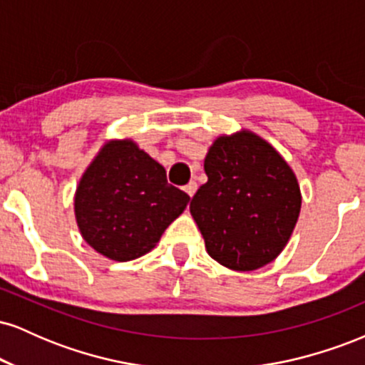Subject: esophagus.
I'll list each match as a JSON object with an SVG mask.
<instances>
[{
  "label": "esophagus",
  "instance_id": "1",
  "mask_svg": "<svg viewBox=\"0 0 365 365\" xmlns=\"http://www.w3.org/2000/svg\"><path fill=\"white\" fill-rule=\"evenodd\" d=\"M183 190H185L187 192V194L188 195H194L195 194V190H197V183L195 182H188L187 183V185L185 187H183Z\"/></svg>",
  "mask_w": 365,
  "mask_h": 365
}]
</instances>
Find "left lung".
Listing matches in <instances>:
<instances>
[{
    "instance_id": "1",
    "label": "left lung",
    "mask_w": 365,
    "mask_h": 365,
    "mask_svg": "<svg viewBox=\"0 0 365 365\" xmlns=\"http://www.w3.org/2000/svg\"><path fill=\"white\" fill-rule=\"evenodd\" d=\"M207 182L190 215L221 266L254 271L274 261L290 240L302 195L288 163L249 130L221 135L204 159Z\"/></svg>"
}]
</instances>
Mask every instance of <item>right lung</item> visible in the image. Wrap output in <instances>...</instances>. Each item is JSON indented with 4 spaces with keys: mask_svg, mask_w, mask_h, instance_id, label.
Masks as SVG:
<instances>
[{
    "mask_svg": "<svg viewBox=\"0 0 365 365\" xmlns=\"http://www.w3.org/2000/svg\"><path fill=\"white\" fill-rule=\"evenodd\" d=\"M188 197L170 185L166 171L133 140H110L92 159L75 192L83 240L111 261L153 250L182 215Z\"/></svg>",
    "mask_w": 365,
    "mask_h": 365,
    "instance_id": "1",
    "label": "right lung"
}]
</instances>
